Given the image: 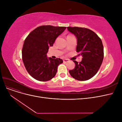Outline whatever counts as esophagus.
I'll return each instance as SVG.
<instances>
[{
    "instance_id": "obj_1",
    "label": "esophagus",
    "mask_w": 122,
    "mask_h": 122,
    "mask_svg": "<svg viewBox=\"0 0 122 122\" xmlns=\"http://www.w3.org/2000/svg\"><path fill=\"white\" fill-rule=\"evenodd\" d=\"M69 60H68V59H64V60H63V62H67L68 61H69Z\"/></svg>"
}]
</instances>
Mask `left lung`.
I'll list each match as a JSON object with an SVG mask.
<instances>
[{
    "label": "left lung",
    "mask_w": 122,
    "mask_h": 122,
    "mask_svg": "<svg viewBox=\"0 0 122 122\" xmlns=\"http://www.w3.org/2000/svg\"><path fill=\"white\" fill-rule=\"evenodd\" d=\"M68 31L77 39L76 51L82 56L78 63L73 61L75 67L69 70L74 78L85 81L94 76L100 67L104 57V49L101 39L89 29L78 27H67Z\"/></svg>",
    "instance_id": "left-lung-1"
}]
</instances>
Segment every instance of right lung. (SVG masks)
<instances>
[{
	"label": "right lung",
	"mask_w": 122,
	"mask_h": 122,
	"mask_svg": "<svg viewBox=\"0 0 122 122\" xmlns=\"http://www.w3.org/2000/svg\"><path fill=\"white\" fill-rule=\"evenodd\" d=\"M66 27L52 25L41 26L32 30L24 41L22 55L27 71L35 79L46 81L55 76L62 60L48 57L49 47L64 32Z\"/></svg>",
	"instance_id": "right-lung-1"
}]
</instances>
